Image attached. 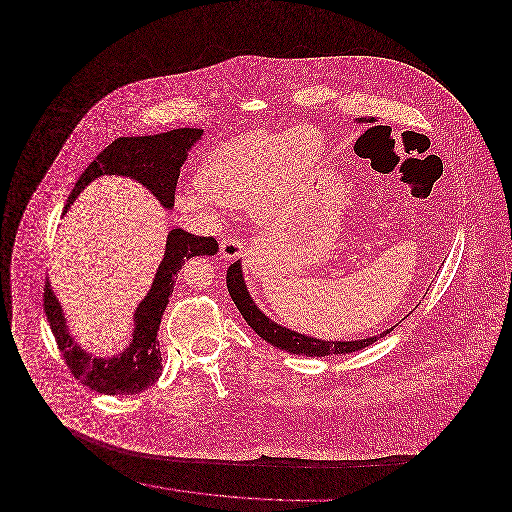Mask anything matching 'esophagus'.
I'll return each mask as SVG.
<instances>
[{
  "label": "esophagus",
  "instance_id": "obj_1",
  "mask_svg": "<svg viewBox=\"0 0 512 512\" xmlns=\"http://www.w3.org/2000/svg\"><path fill=\"white\" fill-rule=\"evenodd\" d=\"M220 255H222V259H226V261H236L238 257L244 255V245H242L240 240L228 238V240H224V242L220 244Z\"/></svg>",
  "mask_w": 512,
  "mask_h": 512
}]
</instances>
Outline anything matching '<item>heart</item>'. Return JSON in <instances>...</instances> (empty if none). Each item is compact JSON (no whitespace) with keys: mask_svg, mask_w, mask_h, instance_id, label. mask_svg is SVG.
Returning <instances> with one entry per match:
<instances>
[{"mask_svg":"<svg viewBox=\"0 0 512 512\" xmlns=\"http://www.w3.org/2000/svg\"><path fill=\"white\" fill-rule=\"evenodd\" d=\"M313 130L301 126L290 134L251 132L215 147L201 163L194 188L176 195L180 211L217 219V205L247 207L268 220L282 199L317 163Z\"/></svg>","mask_w":512,"mask_h":512,"instance_id":"obj_1","label":"heart"}]
</instances>
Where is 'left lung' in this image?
<instances>
[{
  "label": "left lung",
  "instance_id": "left-lung-1",
  "mask_svg": "<svg viewBox=\"0 0 512 512\" xmlns=\"http://www.w3.org/2000/svg\"><path fill=\"white\" fill-rule=\"evenodd\" d=\"M376 119H355V122H374ZM376 128V126H374ZM372 130V128H368ZM226 286H228V293L232 297V301L236 303L238 311L242 313V317L245 318V322L263 338L268 341L270 345L282 349V351H288L293 355H305V357H326V355H345V353H355V351H361L368 345H372L374 341L384 338L386 334H390L391 330L395 326H391L388 330H384L382 334L378 336H370L365 340H318L313 336H307V334H299L288 326H282L278 324L276 320L267 317L259 305L253 301L249 288L245 284L244 278V267H242V259L236 261L234 265H230L228 272H226Z\"/></svg>",
  "mask_w": 512,
  "mask_h": 512
}]
</instances>
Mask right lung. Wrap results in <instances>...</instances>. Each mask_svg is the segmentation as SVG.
Here are the masks:
<instances>
[{"label": "right lung", "mask_w": 512, "mask_h": 512, "mask_svg": "<svg viewBox=\"0 0 512 512\" xmlns=\"http://www.w3.org/2000/svg\"><path fill=\"white\" fill-rule=\"evenodd\" d=\"M201 138V128H174L155 136L117 138L80 174L63 209V217L88 184L98 180L99 176L111 174L136 180L167 211H171L174 207V190L180 176V167ZM217 251L219 244L215 238L194 236L190 232H184L182 228L171 230L167 234L165 253L153 276L149 292L132 313L134 328L130 341L121 353L107 357L90 353L76 341L65 311L57 295L51 290L48 278L44 288V311L48 317L49 328L74 378H78L84 386L105 395H134L153 386L163 372L157 334L178 272L188 259L199 255L213 257Z\"/></svg>", "instance_id": "right-lung-1"}]
</instances>
